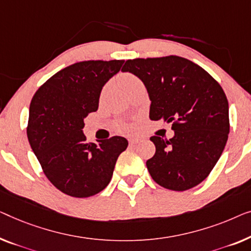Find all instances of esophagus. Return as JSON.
Masks as SVG:
<instances>
[{"label":"esophagus","mask_w":251,"mask_h":251,"mask_svg":"<svg viewBox=\"0 0 251 251\" xmlns=\"http://www.w3.org/2000/svg\"><path fill=\"white\" fill-rule=\"evenodd\" d=\"M138 143H139V138H130V139H129L130 145H136Z\"/></svg>","instance_id":"esophagus-1"}]
</instances>
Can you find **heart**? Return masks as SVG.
Wrapping results in <instances>:
<instances>
[{
    "instance_id": "heart-1",
    "label": "heart",
    "mask_w": 251,
    "mask_h": 251,
    "mask_svg": "<svg viewBox=\"0 0 251 251\" xmlns=\"http://www.w3.org/2000/svg\"><path fill=\"white\" fill-rule=\"evenodd\" d=\"M122 82H123V87H125L126 89H128L130 86L133 85V83L139 82V79H138L137 77H134V75H132L126 74V75H123ZM125 129H126V130L131 129V126H125Z\"/></svg>"
}]
</instances>
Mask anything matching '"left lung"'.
Returning <instances> with one entry per match:
<instances>
[{"instance_id": "8db88e82", "label": "left lung", "mask_w": 251, "mask_h": 251, "mask_svg": "<svg viewBox=\"0 0 251 251\" xmlns=\"http://www.w3.org/2000/svg\"><path fill=\"white\" fill-rule=\"evenodd\" d=\"M123 72L137 75L151 100V120L172 123L170 140L151 137L155 155L146 162L156 183L184 191L202 182L226 145L228 103L220 83L184 57L128 60Z\"/></svg>"}]
</instances>
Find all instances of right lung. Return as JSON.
Wrapping results in <instances>:
<instances>
[{
  "label": "right lung",
  "mask_w": 251,
  "mask_h": 251,
  "mask_svg": "<svg viewBox=\"0 0 251 251\" xmlns=\"http://www.w3.org/2000/svg\"><path fill=\"white\" fill-rule=\"evenodd\" d=\"M123 60L82 61L62 69L39 87L29 107L27 136L43 172L54 187L75 198L99 194L113 176L128 140L86 143L83 120L99 108L105 83Z\"/></svg>",
  "instance_id": "obj_1"
}]
</instances>
